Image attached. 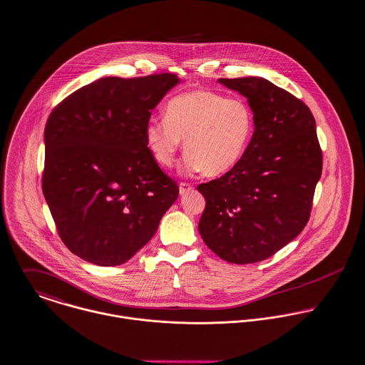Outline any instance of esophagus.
<instances>
[{"label": "esophagus", "instance_id": "34e87169", "mask_svg": "<svg viewBox=\"0 0 365 365\" xmlns=\"http://www.w3.org/2000/svg\"><path fill=\"white\" fill-rule=\"evenodd\" d=\"M192 189H193V185H192V183H187V182H182V183H180V186H179V192H180V195H185V193L190 192Z\"/></svg>", "mask_w": 365, "mask_h": 365}]
</instances>
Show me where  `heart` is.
<instances>
[{"label":"heart","instance_id":"heart-1","mask_svg":"<svg viewBox=\"0 0 365 365\" xmlns=\"http://www.w3.org/2000/svg\"><path fill=\"white\" fill-rule=\"evenodd\" d=\"M254 133V114L241 98L210 90H192L172 97L165 120L152 118L145 128L148 148L162 168H170L185 141L183 169L217 176L244 156Z\"/></svg>","mask_w":365,"mask_h":365}]
</instances>
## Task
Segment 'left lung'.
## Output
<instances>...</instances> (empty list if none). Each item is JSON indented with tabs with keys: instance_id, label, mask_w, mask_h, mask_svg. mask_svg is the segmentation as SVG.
I'll list each match as a JSON object with an SVG mask.
<instances>
[{
	"instance_id": "8db88e82",
	"label": "left lung",
	"mask_w": 365,
	"mask_h": 365,
	"mask_svg": "<svg viewBox=\"0 0 365 365\" xmlns=\"http://www.w3.org/2000/svg\"><path fill=\"white\" fill-rule=\"evenodd\" d=\"M219 81L248 98L255 130L232 169L197 186L206 199L199 231L221 259L254 264L307 224L323 155L310 108L289 91L262 77Z\"/></svg>"
}]
</instances>
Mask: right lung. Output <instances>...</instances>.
I'll use <instances>...</instances> for the list:
<instances>
[{"label": "right lung", "mask_w": 365, "mask_h": 365, "mask_svg": "<svg viewBox=\"0 0 365 365\" xmlns=\"http://www.w3.org/2000/svg\"><path fill=\"white\" fill-rule=\"evenodd\" d=\"M175 73L103 77L80 87L45 127L42 190L58 234L96 265L127 262L179 196L146 144L150 113Z\"/></svg>", "instance_id": "1"}]
</instances>
